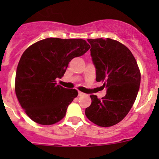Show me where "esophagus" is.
Segmentation results:
<instances>
[{
	"label": "esophagus",
	"instance_id": "esophagus-1",
	"mask_svg": "<svg viewBox=\"0 0 159 159\" xmlns=\"http://www.w3.org/2000/svg\"><path fill=\"white\" fill-rule=\"evenodd\" d=\"M84 93H82V92H81V91H78V96H82V95H84Z\"/></svg>",
	"mask_w": 159,
	"mask_h": 159
}]
</instances>
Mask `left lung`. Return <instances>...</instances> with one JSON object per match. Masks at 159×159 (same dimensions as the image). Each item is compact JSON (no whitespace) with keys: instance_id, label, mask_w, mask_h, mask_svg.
I'll return each instance as SVG.
<instances>
[{"instance_id":"8db88e82","label":"left lung","mask_w":159,"mask_h":159,"mask_svg":"<svg viewBox=\"0 0 159 159\" xmlns=\"http://www.w3.org/2000/svg\"><path fill=\"white\" fill-rule=\"evenodd\" d=\"M96 68V81H103L107 93L102 99L94 94L85 109L91 121L101 127H110L121 121L131 110L141 82L137 61L131 51L111 38L88 39Z\"/></svg>"}]
</instances>
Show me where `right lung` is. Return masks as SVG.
<instances>
[{
  "instance_id": "1",
  "label": "right lung",
  "mask_w": 159,
  "mask_h": 159,
  "mask_svg": "<svg viewBox=\"0 0 159 159\" xmlns=\"http://www.w3.org/2000/svg\"><path fill=\"white\" fill-rule=\"evenodd\" d=\"M89 48L83 39L48 38L25 50L16 71L15 93L32 121L49 125L65 116L78 91L57 84L55 80L63 77L74 57L83 55Z\"/></svg>"
}]
</instances>
